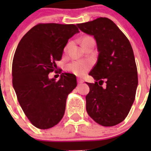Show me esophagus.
Segmentation results:
<instances>
[{
	"instance_id": "esophagus-1",
	"label": "esophagus",
	"mask_w": 151,
	"mask_h": 151,
	"mask_svg": "<svg viewBox=\"0 0 151 151\" xmlns=\"http://www.w3.org/2000/svg\"><path fill=\"white\" fill-rule=\"evenodd\" d=\"M77 82H78V83H84V80H83V79L78 78L77 79Z\"/></svg>"
}]
</instances>
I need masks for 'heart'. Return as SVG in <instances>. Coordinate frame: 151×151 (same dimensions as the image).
Returning <instances> with one entry per match:
<instances>
[{
  "instance_id": "obj_1",
  "label": "heart",
  "mask_w": 151,
  "mask_h": 151,
  "mask_svg": "<svg viewBox=\"0 0 151 151\" xmlns=\"http://www.w3.org/2000/svg\"><path fill=\"white\" fill-rule=\"evenodd\" d=\"M93 41L94 39L91 36H84L83 39H82V45H84L85 44L91 42H93ZM68 45H67L65 47V52L68 49ZM91 67V63L89 60H73L71 63H68L66 65V68L67 71H71V73L75 74L77 77H83L89 71Z\"/></svg>"
}]
</instances>
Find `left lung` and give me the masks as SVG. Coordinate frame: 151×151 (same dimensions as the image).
<instances>
[{"instance_id": "left-lung-1", "label": "left lung", "mask_w": 151, "mask_h": 151, "mask_svg": "<svg viewBox=\"0 0 151 151\" xmlns=\"http://www.w3.org/2000/svg\"><path fill=\"white\" fill-rule=\"evenodd\" d=\"M83 32L95 38L98 60L89 74L96 80L88 83L86 110L95 122L113 126L124 121L135 99L137 68L132 45L111 19L99 17L77 24ZM105 81V87L102 85Z\"/></svg>"}]
</instances>
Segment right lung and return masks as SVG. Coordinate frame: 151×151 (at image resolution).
Segmentation results:
<instances>
[{"mask_svg": "<svg viewBox=\"0 0 151 151\" xmlns=\"http://www.w3.org/2000/svg\"><path fill=\"white\" fill-rule=\"evenodd\" d=\"M79 30L75 25L39 23L22 38L12 63V84L18 101L30 123L40 129L60 121L68 94L77 86L76 76L62 73L58 81L49 78L57 71L68 39Z\"/></svg>", "mask_w": 151, "mask_h": 151, "instance_id": "right-lung-1", "label": "right lung"}]
</instances>
